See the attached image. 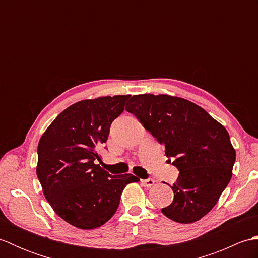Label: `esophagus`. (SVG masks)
<instances>
[{
    "instance_id": "esophagus-1",
    "label": "esophagus",
    "mask_w": 258,
    "mask_h": 258,
    "mask_svg": "<svg viewBox=\"0 0 258 258\" xmlns=\"http://www.w3.org/2000/svg\"><path fill=\"white\" fill-rule=\"evenodd\" d=\"M141 182L143 184V186H145V187H151V186L154 185L155 180L153 178H147V179H142Z\"/></svg>"
}]
</instances>
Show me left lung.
Masks as SVG:
<instances>
[{
	"instance_id": "1",
	"label": "left lung",
	"mask_w": 258,
	"mask_h": 258,
	"mask_svg": "<svg viewBox=\"0 0 258 258\" xmlns=\"http://www.w3.org/2000/svg\"><path fill=\"white\" fill-rule=\"evenodd\" d=\"M126 111L165 146L179 171L174 200L162 213L182 224L200 221L232 178L236 152L226 128L195 103L166 94L134 95Z\"/></svg>"
}]
</instances>
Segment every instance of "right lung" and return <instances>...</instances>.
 <instances>
[{
    "instance_id": "right-lung-1",
    "label": "right lung",
    "mask_w": 258,
    "mask_h": 258,
    "mask_svg": "<svg viewBox=\"0 0 258 258\" xmlns=\"http://www.w3.org/2000/svg\"><path fill=\"white\" fill-rule=\"evenodd\" d=\"M131 95L83 100L58 114L37 146L36 174L43 194L57 215L81 229L102 226L116 212L132 174L109 175L96 164L113 120Z\"/></svg>"
}]
</instances>
